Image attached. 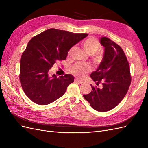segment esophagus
I'll use <instances>...</instances> for the list:
<instances>
[{
    "instance_id": "34e87169",
    "label": "esophagus",
    "mask_w": 148,
    "mask_h": 148,
    "mask_svg": "<svg viewBox=\"0 0 148 148\" xmlns=\"http://www.w3.org/2000/svg\"><path fill=\"white\" fill-rule=\"evenodd\" d=\"M75 82L76 83H78V84H83V83H84L83 82L81 81V80H79V79H76L75 80Z\"/></svg>"
}]
</instances>
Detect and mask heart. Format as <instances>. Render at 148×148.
<instances>
[{"mask_svg":"<svg viewBox=\"0 0 148 148\" xmlns=\"http://www.w3.org/2000/svg\"><path fill=\"white\" fill-rule=\"evenodd\" d=\"M84 50L89 55H93L101 48V44L99 41L94 38H89L83 42ZM72 48L69 51V55L72 51ZM102 60V57L99 53H97L93 57V61L96 65H99ZM90 66L88 64H76L71 69V72L79 78H83L86 76L88 71H90Z\"/></svg>","mask_w":148,"mask_h":148,"instance_id":"obj_1","label":"heart"}]
</instances>
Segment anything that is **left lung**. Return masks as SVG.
Instances as JSON below:
<instances>
[{
  "mask_svg": "<svg viewBox=\"0 0 148 148\" xmlns=\"http://www.w3.org/2000/svg\"><path fill=\"white\" fill-rule=\"evenodd\" d=\"M104 48L102 60L96 71L90 75L96 84L102 82V87H94L83 97L94 109L106 112L114 109L122 101L131 83L130 70L127 57L119 45L106 37L100 38Z\"/></svg>",
  "mask_w": 148,
  "mask_h": 148,
  "instance_id": "1",
  "label": "left lung"
}]
</instances>
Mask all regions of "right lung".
<instances>
[{
    "label": "right lung",
    "instance_id": "add662e5",
    "mask_svg": "<svg viewBox=\"0 0 148 148\" xmlns=\"http://www.w3.org/2000/svg\"><path fill=\"white\" fill-rule=\"evenodd\" d=\"M88 36L51 28L30 40L21 56L20 73L22 88L30 100L47 105L64 95L73 76L51 77L49 70L56 62L65 60L70 49Z\"/></svg>",
    "mask_w": 148,
    "mask_h": 148
}]
</instances>
